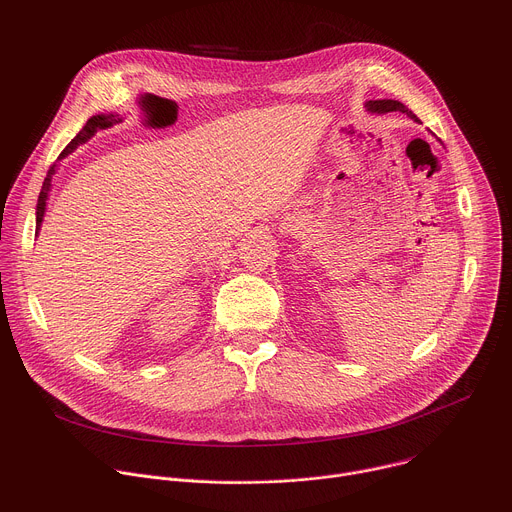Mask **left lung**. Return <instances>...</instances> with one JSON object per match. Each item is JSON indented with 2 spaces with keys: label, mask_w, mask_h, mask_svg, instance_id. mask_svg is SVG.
<instances>
[{
  "label": "left lung",
  "mask_w": 512,
  "mask_h": 512,
  "mask_svg": "<svg viewBox=\"0 0 512 512\" xmlns=\"http://www.w3.org/2000/svg\"><path fill=\"white\" fill-rule=\"evenodd\" d=\"M364 107H367V111H371V113H379V115L399 111V113H405L407 117H411L413 121H417V123H419L417 115H415L411 109H407L401 101H393V99H377V101H367V103H364Z\"/></svg>",
  "instance_id": "obj_1"
}]
</instances>
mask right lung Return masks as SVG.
I'll return each instance as SVG.
<instances>
[{
  "label": "right lung",
  "instance_id": "1",
  "mask_svg": "<svg viewBox=\"0 0 512 512\" xmlns=\"http://www.w3.org/2000/svg\"><path fill=\"white\" fill-rule=\"evenodd\" d=\"M121 121V117L119 115H115V113H101V115H93L89 121H87V125L79 131V135L72 139L66 148L62 150V154L58 156V160H62V158H66L68 154H72L75 152L81 143H85V141H89L99 129H107V127H111V125H115V123H119ZM56 170H58V164H52L50 166V170H48V174H46V178H44V184H42V190H40V196H38V204H36V235L40 233V227H42V221H44V212H46V202H48V196H50V190H52V176L56 174Z\"/></svg>",
  "mask_w": 512,
  "mask_h": 512
}]
</instances>
